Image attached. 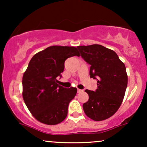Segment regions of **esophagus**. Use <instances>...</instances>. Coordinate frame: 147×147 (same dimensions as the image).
<instances>
[{"mask_svg":"<svg viewBox=\"0 0 147 147\" xmlns=\"http://www.w3.org/2000/svg\"><path fill=\"white\" fill-rule=\"evenodd\" d=\"M82 90H81V89H77V92H82Z\"/></svg>","mask_w":147,"mask_h":147,"instance_id":"1","label":"esophagus"}]
</instances>
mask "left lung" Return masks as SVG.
I'll return each mask as SVG.
<instances>
[{"label":"left lung","instance_id":"8db88e82","mask_svg":"<svg viewBox=\"0 0 147 147\" xmlns=\"http://www.w3.org/2000/svg\"><path fill=\"white\" fill-rule=\"evenodd\" d=\"M81 57L89 65L90 77L97 81L95 91L86 90L89 99L83 104L86 115L95 121L108 119L122 104L127 87L124 63L113 50L94 44L77 46Z\"/></svg>","mask_w":147,"mask_h":147}]
</instances>
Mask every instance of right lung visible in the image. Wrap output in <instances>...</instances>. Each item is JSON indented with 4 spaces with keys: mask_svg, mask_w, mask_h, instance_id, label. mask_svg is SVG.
I'll return each instance as SVG.
<instances>
[{
    "mask_svg": "<svg viewBox=\"0 0 147 147\" xmlns=\"http://www.w3.org/2000/svg\"><path fill=\"white\" fill-rule=\"evenodd\" d=\"M79 57L77 48L50 46L33 56L23 76V97L27 107L38 121L48 125L61 123L68 114L69 103L77 88L59 86L65 61Z\"/></svg>",
    "mask_w": 147,
    "mask_h": 147,
    "instance_id": "right-lung-1",
    "label": "right lung"
}]
</instances>
